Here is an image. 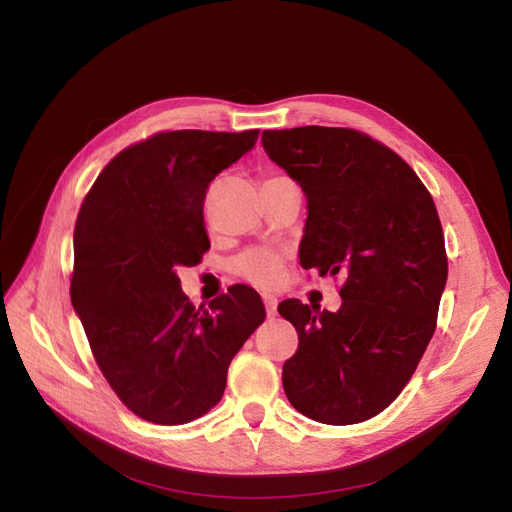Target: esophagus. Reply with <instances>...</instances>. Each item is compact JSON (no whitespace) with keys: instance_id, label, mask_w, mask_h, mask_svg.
I'll use <instances>...</instances> for the list:
<instances>
[{"instance_id":"34e87169","label":"esophagus","mask_w":512,"mask_h":512,"mask_svg":"<svg viewBox=\"0 0 512 512\" xmlns=\"http://www.w3.org/2000/svg\"><path fill=\"white\" fill-rule=\"evenodd\" d=\"M262 303H265V307H267V316H275L277 299L273 297V294H262Z\"/></svg>"}]
</instances>
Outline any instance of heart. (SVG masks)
Segmentation results:
<instances>
[{
  "mask_svg": "<svg viewBox=\"0 0 512 512\" xmlns=\"http://www.w3.org/2000/svg\"><path fill=\"white\" fill-rule=\"evenodd\" d=\"M232 271L245 282L260 288H269L280 282L284 271V254L269 247H254L232 260Z\"/></svg>",
  "mask_w": 512,
  "mask_h": 512,
  "instance_id": "heart-1",
  "label": "heart"
}]
</instances>
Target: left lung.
I'll list each match as a JSON object with an SVG mask.
<instances>
[{"mask_svg":"<svg viewBox=\"0 0 512 512\" xmlns=\"http://www.w3.org/2000/svg\"><path fill=\"white\" fill-rule=\"evenodd\" d=\"M262 147L307 198L301 267L346 277L337 312L299 299L277 307L299 333L282 369L286 397L318 423H363L404 391L436 331L448 275L436 205L414 170L363 132L265 130Z\"/></svg>","mask_w":512,"mask_h":512,"instance_id":"8db88e82","label":"left lung"}]
</instances>
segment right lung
I'll return each instance as SVG.
<instances>
[{
  "mask_svg": "<svg viewBox=\"0 0 512 512\" xmlns=\"http://www.w3.org/2000/svg\"><path fill=\"white\" fill-rule=\"evenodd\" d=\"M256 141L258 130L160 132L106 164L76 218L72 307L111 389L149 423L207 414L265 320L252 288L196 309L177 277L209 250V183Z\"/></svg>",
  "mask_w": 512,
  "mask_h": 512,
  "instance_id": "right-lung-1",
  "label": "right lung"
}]
</instances>
